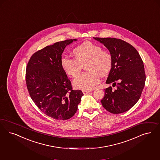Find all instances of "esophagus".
Wrapping results in <instances>:
<instances>
[{
    "mask_svg": "<svg viewBox=\"0 0 160 160\" xmlns=\"http://www.w3.org/2000/svg\"><path fill=\"white\" fill-rule=\"evenodd\" d=\"M90 92H91V91H90V90H83V93L84 94H88Z\"/></svg>",
    "mask_w": 160,
    "mask_h": 160,
    "instance_id": "34e87169",
    "label": "esophagus"
}]
</instances>
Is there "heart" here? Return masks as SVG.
<instances>
[{
  "instance_id": "1",
  "label": "heart",
  "mask_w": 160,
  "mask_h": 160,
  "mask_svg": "<svg viewBox=\"0 0 160 160\" xmlns=\"http://www.w3.org/2000/svg\"><path fill=\"white\" fill-rule=\"evenodd\" d=\"M75 59L64 55L60 60L61 66L67 74L75 77L86 63L88 72L82 73L73 80L74 88L90 90L100 81L99 74L106 76L112 68V58L110 53L102 50V47L90 41H86L72 50Z\"/></svg>"
}]
</instances>
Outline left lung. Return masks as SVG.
Returning a JSON list of instances; mask_svg holds the SVG:
<instances>
[{
    "mask_svg": "<svg viewBox=\"0 0 160 160\" xmlns=\"http://www.w3.org/2000/svg\"><path fill=\"white\" fill-rule=\"evenodd\" d=\"M103 44L112 58V68L106 84L117 86L105 88L101 100L106 110L118 114L129 110L139 99L145 83L143 61L137 50L131 44L114 38H94ZM117 84H116V83Z\"/></svg>",
    "mask_w": 160,
    "mask_h": 160,
    "instance_id": "8db88e82",
    "label": "left lung"
}]
</instances>
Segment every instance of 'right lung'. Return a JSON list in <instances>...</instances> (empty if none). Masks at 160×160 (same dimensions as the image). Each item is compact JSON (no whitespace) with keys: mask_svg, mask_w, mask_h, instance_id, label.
<instances>
[{"mask_svg":"<svg viewBox=\"0 0 160 160\" xmlns=\"http://www.w3.org/2000/svg\"><path fill=\"white\" fill-rule=\"evenodd\" d=\"M77 39H67L47 46L34 53L26 70V83L35 104L47 116L66 120L77 112L83 93L73 90L61 66V55L67 45Z\"/></svg>","mask_w":160,"mask_h":160,"instance_id":"right-lung-1","label":"right lung"}]
</instances>
